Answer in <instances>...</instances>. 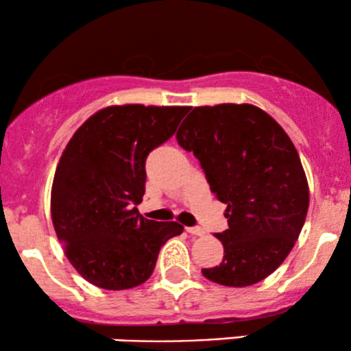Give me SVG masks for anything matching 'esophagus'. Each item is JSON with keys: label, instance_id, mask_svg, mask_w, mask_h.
I'll use <instances>...</instances> for the list:
<instances>
[{"label": "esophagus", "instance_id": "esophagus-1", "mask_svg": "<svg viewBox=\"0 0 351 351\" xmlns=\"http://www.w3.org/2000/svg\"><path fill=\"white\" fill-rule=\"evenodd\" d=\"M186 232H189L191 236H203L204 231L201 228H186Z\"/></svg>", "mask_w": 351, "mask_h": 351}]
</instances>
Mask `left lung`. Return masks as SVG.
I'll return each mask as SVG.
<instances>
[{
	"label": "left lung",
	"instance_id": "1",
	"mask_svg": "<svg viewBox=\"0 0 351 351\" xmlns=\"http://www.w3.org/2000/svg\"><path fill=\"white\" fill-rule=\"evenodd\" d=\"M199 160L229 229L216 234L224 257L203 276L247 287L276 271L292 251L308 209V183L292 140L251 104L195 107L176 132Z\"/></svg>",
	"mask_w": 351,
	"mask_h": 351
}]
</instances>
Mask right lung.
Segmentation results:
<instances>
[{"instance_id":"obj_1","label":"right lung","mask_w":351,"mask_h":351,"mask_svg":"<svg viewBox=\"0 0 351 351\" xmlns=\"http://www.w3.org/2000/svg\"><path fill=\"white\" fill-rule=\"evenodd\" d=\"M188 107L110 106L88 117L64 148L51 189V216L64 254L87 282L125 291L152 276L175 221L147 219L145 160L176 132Z\"/></svg>"}]
</instances>
